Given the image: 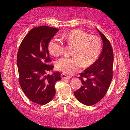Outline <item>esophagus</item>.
Here are the masks:
<instances>
[{"mask_svg":"<svg viewBox=\"0 0 130 130\" xmlns=\"http://www.w3.org/2000/svg\"><path fill=\"white\" fill-rule=\"evenodd\" d=\"M61 79H62L63 80H64V79H70V78H71V76H70L67 75L65 74L64 73H61Z\"/></svg>","mask_w":130,"mask_h":130,"instance_id":"obj_1","label":"esophagus"}]
</instances>
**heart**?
<instances>
[{
	"label": "heart",
	"instance_id": "obj_1",
	"mask_svg": "<svg viewBox=\"0 0 130 130\" xmlns=\"http://www.w3.org/2000/svg\"><path fill=\"white\" fill-rule=\"evenodd\" d=\"M61 39L67 45L74 46L72 57H63L56 63L57 69L68 74L79 71L82 67L93 64L99 57L101 48V39L96 36L89 35L85 31L74 30L63 35ZM52 55L58 57L63 53L64 44L61 39L53 38L48 45Z\"/></svg>",
	"mask_w": 130,
	"mask_h": 130
}]
</instances>
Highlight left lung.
Returning a JSON list of instances; mask_svg holds the SVG:
<instances>
[{
  "label": "left lung",
  "mask_w": 130,
  "mask_h": 130,
  "mask_svg": "<svg viewBox=\"0 0 130 130\" xmlns=\"http://www.w3.org/2000/svg\"><path fill=\"white\" fill-rule=\"evenodd\" d=\"M103 42V48L99 58L83 73L78 78L82 86L74 95L77 100L85 105L97 103L104 98L113 78V51L110 41L98 29Z\"/></svg>",
  "instance_id": "left-lung-1"
}]
</instances>
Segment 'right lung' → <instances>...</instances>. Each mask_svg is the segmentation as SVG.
<instances>
[{"mask_svg":"<svg viewBox=\"0 0 130 130\" xmlns=\"http://www.w3.org/2000/svg\"><path fill=\"white\" fill-rule=\"evenodd\" d=\"M58 29L46 26L31 29L20 44L17 56L19 83L26 96L34 103L45 105L54 97L55 84L61 79L58 72L52 70L48 45Z\"/></svg>","mask_w":130,"mask_h":130,"instance_id":"obj_1","label":"right lung"}]
</instances>
